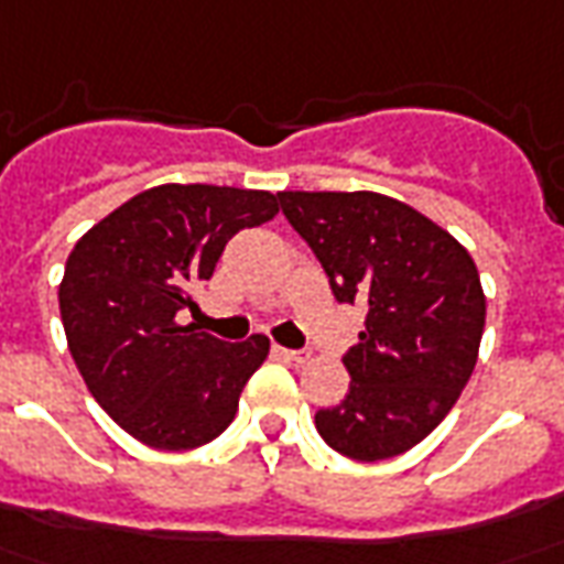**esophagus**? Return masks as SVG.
Masks as SVG:
<instances>
[{"label":"esophagus","mask_w":564,"mask_h":564,"mask_svg":"<svg viewBox=\"0 0 564 564\" xmlns=\"http://www.w3.org/2000/svg\"><path fill=\"white\" fill-rule=\"evenodd\" d=\"M278 354H281V357H286V360H293V364H305V360H311V350L308 348H299V350H293V348H281V345H278Z\"/></svg>","instance_id":"obj_1"}]
</instances>
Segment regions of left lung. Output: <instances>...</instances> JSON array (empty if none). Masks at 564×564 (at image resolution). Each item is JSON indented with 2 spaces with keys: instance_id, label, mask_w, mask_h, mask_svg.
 Returning <instances> with one entry per match:
<instances>
[{
  "instance_id": "1",
  "label": "left lung",
  "mask_w": 564,
  "mask_h": 564,
  "mask_svg": "<svg viewBox=\"0 0 564 564\" xmlns=\"http://www.w3.org/2000/svg\"><path fill=\"white\" fill-rule=\"evenodd\" d=\"M283 216L321 259L338 302L366 308L341 357L345 400L314 415L354 460L403 455L446 419L470 381L486 295L470 253L446 228L378 192H278Z\"/></svg>"
}]
</instances>
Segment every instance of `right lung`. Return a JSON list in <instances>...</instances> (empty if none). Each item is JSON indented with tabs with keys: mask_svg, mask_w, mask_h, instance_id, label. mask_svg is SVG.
<instances>
[{
	"mask_svg": "<svg viewBox=\"0 0 564 564\" xmlns=\"http://www.w3.org/2000/svg\"><path fill=\"white\" fill-rule=\"evenodd\" d=\"M278 216V195L231 186L145 188L82 235L66 259L61 317L90 397L121 431L164 452L226 431L269 338L226 345L195 323L192 293L226 243Z\"/></svg>",
	"mask_w": 564,
	"mask_h": 564,
	"instance_id": "add662e5",
	"label": "right lung"
}]
</instances>
